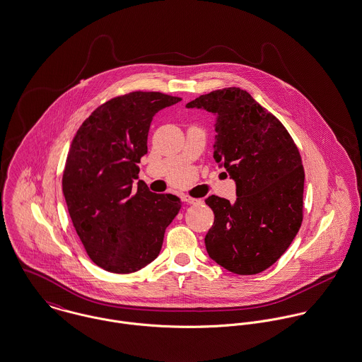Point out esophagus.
I'll return each instance as SVG.
<instances>
[{
    "mask_svg": "<svg viewBox=\"0 0 362 362\" xmlns=\"http://www.w3.org/2000/svg\"><path fill=\"white\" fill-rule=\"evenodd\" d=\"M183 200L186 201L187 204H200V199H194V197H190V196H183Z\"/></svg>",
    "mask_w": 362,
    "mask_h": 362,
    "instance_id": "1",
    "label": "esophagus"
}]
</instances>
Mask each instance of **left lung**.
I'll use <instances>...</instances> for the list:
<instances>
[{
  "mask_svg": "<svg viewBox=\"0 0 362 362\" xmlns=\"http://www.w3.org/2000/svg\"><path fill=\"white\" fill-rule=\"evenodd\" d=\"M218 117L215 161L236 182V201L209 196L214 225L205 236L208 255L238 275L274 265L303 222L304 168L281 122L245 90L228 87L190 101Z\"/></svg>",
  "mask_w": 362,
  "mask_h": 362,
  "instance_id": "left-lung-1",
  "label": "left lung"
}]
</instances>
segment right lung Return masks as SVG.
Segmentation results:
<instances>
[{"label": "right lung", "instance_id": "obj_1", "mask_svg": "<svg viewBox=\"0 0 362 362\" xmlns=\"http://www.w3.org/2000/svg\"><path fill=\"white\" fill-rule=\"evenodd\" d=\"M180 100L160 91L118 95L95 108L72 140L62 192L87 255L104 271L132 274L153 262L182 208L173 194L132 185L153 117Z\"/></svg>", "mask_w": 362, "mask_h": 362}]
</instances>
